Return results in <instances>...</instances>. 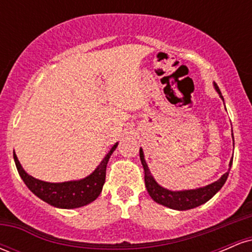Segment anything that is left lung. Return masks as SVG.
I'll return each instance as SVG.
<instances>
[{"instance_id": "8db88e82", "label": "left lung", "mask_w": 252, "mask_h": 252, "mask_svg": "<svg viewBox=\"0 0 252 252\" xmlns=\"http://www.w3.org/2000/svg\"><path fill=\"white\" fill-rule=\"evenodd\" d=\"M213 85H215V89L219 94V97L224 100L218 85H217L216 83H213ZM140 158L144 169V184H146L147 190H148L149 195L152 196L153 200L158 202V204L163 205V206L169 207V209L178 210V211H186V210L194 209V207L200 206V205L205 204L206 201H209L210 199L212 198V196L215 195L222 186H224L225 181H226L228 176V172H230L231 166H232V158H231L230 163H228V166H230L228 172L225 173V174H222L219 180L212 182V184L207 185V186L199 187V189H195L170 190V189H164L162 186H160V185L155 181V179L153 178L152 173H150V170L148 168V164H147L146 160H144L142 148H140Z\"/></svg>"}]
</instances>
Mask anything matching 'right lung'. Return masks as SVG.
I'll return each instance as SVG.
<instances>
[{"label":"right lung","instance_id":"right-lung-1","mask_svg":"<svg viewBox=\"0 0 252 252\" xmlns=\"http://www.w3.org/2000/svg\"><path fill=\"white\" fill-rule=\"evenodd\" d=\"M118 143H115L108 154L104 156L102 162L91 174L80 180L65 181V182H46L33 178L22 168L21 163L17 160L14 152V161H15L17 172L24 180L26 186L32 192L47 204L59 209H77L85 206L94 200H96L100 194L103 185L105 182L106 164L114 150L117 148Z\"/></svg>","mask_w":252,"mask_h":252}]
</instances>
